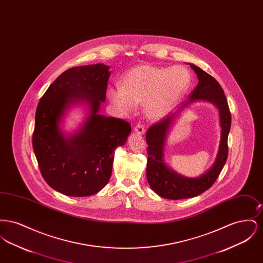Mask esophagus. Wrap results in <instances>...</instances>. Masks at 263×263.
I'll use <instances>...</instances> for the list:
<instances>
[{
	"mask_svg": "<svg viewBox=\"0 0 263 263\" xmlns=\"http://www.w3.org/2000/svg\"><path fill=\"white\" fill-rule=\"evenodd\" d=\"M134 131L138 133V134H140V135H143L145 133V127H144L143 124L138 123L137 125L134 127Z\"/></svg>",
	"mask_w": 263,
	"mask_h": 263,
	"instance_id": "esophagus-1",
	"label": "esophagus"
}]
</instances>
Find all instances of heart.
Segmentation results:
<instances>
[{
  "label": "heart",
  "mask_w": 263,
  "mask_h": 263,
  "mask_svg": "<svg viewBox=\"0 0 263 263\" xmlns=\"http://www.w3.org/2000/svg\"><path fill=\"white\" fill-rule=\"evenodd\" d=\"M192 77L181 66L141 65L126 73L121 88L109 89V99L122 111H131L142 103L146 115L162 118L187 91Z\"/></svg>",
  "instance_id": "obj_1"
}]
</instances>
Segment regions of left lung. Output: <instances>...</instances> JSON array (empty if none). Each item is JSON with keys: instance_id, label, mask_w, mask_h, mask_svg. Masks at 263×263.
I'll use <instances>...</instances> for the list:
<instances>
[{"instance_id": "1", "label": "left lung", "mask_w": 263, "mask_h": 263, "mask_svg": "<svg viewBox=\"0 0 263 263\" xmlns=\"http://www.w3.org/2000/svg\"><path fill=\"white\" fill-rule=\"evenodd\" d=\"M190 67L196 73L199 82L197 87L190 92L189 100L183 103L176 112L164 116L161 120L154 123L146 134V142L148 145V182L157 194L163 198L173 200L195 197L211 187L222 172L229 154L228 136L231 129L232 117L224 90L212 76L193 64H190ZM197 99L210 101L217 106L220 114L222 133L218 156L213 167L199 178L188 179L177 175L166 166L163 161V146L167 131L175 116L189 103Z\"/></svg>"}]
</instances>
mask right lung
Here are the masks:
<instances>
[{"label": "right lung", "instance_id": "right-lung-1", "mask_svg": "<svg viewBox=\"0 0 263 263\" xmlns=\"http://www.w3.org/2000/svg\"><path fill=\"white\" fill-rule=\"evenodd\" d=\"M109 67L103 64L65 71L38 102L32 146L48 185L68 196L84 197L104 187L112 172L114 151L125 144L131 125L121 118L99 114L105 100ZM85 100L91 113L75 136L65 138L61 117L72 102Z\"/></svg>", "mask_w": 263, "mask_h": 263}]
</instances>
